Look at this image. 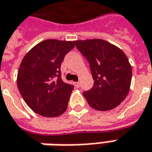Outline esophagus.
<instances>
[{"label":"esophagus","instance_id":"obj_1","mask_svg":"<svg viewBox=\"0 0 152 152\" xmlns=\"http://www.w3.org/2000/svg\"><path fill=\"white\" fill-rule=\"evenodd\" d=\"M75 86H76V88H79V87H80V83H79V82L75 83Z\"/></svg>","mask_w":152,"mask_h":152}]
</instances>
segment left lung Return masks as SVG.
<instances>
[{"label":"left lung","instance_id":"left-lung-1","mask_svg":"<svg viewBox=\"0 0 152 152\" xmlns=\"http://www.w3.org/2000/svg\"><path fill=\"white\" fill-rule=\"evenodd\" d=\"M75 47L89 64L94 83L83 96L100 111L117 107L127 96L132 69L124 52L102 39L75 41Z\"/></svg>","mask_w":152,"mask_h":152}]
</instances>
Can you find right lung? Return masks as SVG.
Instances as JSON below:
<instances>
[{
	"instance_id": "right-lung-1",
	"label": "right lung",
	"mask_w": 152,
	"mask_h": 152,
	"mask_svg": "<svg viewBox=\"0 0 152 152\" xmlns=\"http://www.w3.org/2000/svg\"><path fill=\"white\" fill-rule=\"evenodd\" d=\"M74 42L48 39L30 50L21 61L17 87L24 101L42 116L64 114L74 85L62 79L61 64Z\"/></svg>"
}]
</instances>
